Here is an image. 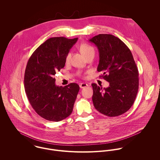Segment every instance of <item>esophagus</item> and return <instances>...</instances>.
<instances>
[{
  "instance_id": "34e87169",
  "label": "esophagus",
  "mask_w": 160,
  "mask_h": 160,
  "mask_svg": "<svg viewBox=\"0 0 160 160\" xmlns=\"http://www.w3.org/2000/svg\"><path fill=\"white\" fill-rule=\"evenodd\" d=\"M87 86H88V84H86V83H81V84H79V87H80V88H81V89L84 88H86V87H87Z\"/></svg>"
}]
</instances>
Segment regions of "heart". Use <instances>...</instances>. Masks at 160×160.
<instances>
[{"label": "heart", "mask_w": 160, "mask_h": 160, "mask_svg": "<svg viewBox=\"0 0 160 160\" xmlns=\"http://www.w3.org/2000/svg\"><path fill=\"white\" fill-rule=\"evenodd\" d=\"M79 50L81 51V52L86 57L88 55H91V54H94L95 53V50L94 48L92 47V46L88 44H81V46L79 47ZM70 57H71V54L70 53H68L65 57V62L67 63H68L69 60H70Z\"/></svg>", "instance_id": "heart-1"}]
</instances>
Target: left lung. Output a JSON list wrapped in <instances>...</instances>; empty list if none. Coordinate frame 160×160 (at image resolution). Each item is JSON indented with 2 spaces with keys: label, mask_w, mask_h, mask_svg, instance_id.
Returning <instances> with one entry per match:
<instances>
[{
  "label": "left lung",
  "mask_w": 160,
  "mask_h": 160,
  "mask_svg": "<svg viewBox=\"0 0 160 160\" xmlns=\"http://www.w3.org/2000/svg\"><path fill=\"white\" fill-rule=\"evenodd\" d=\"M99 52L98 72L110 83L107 88L92 84L95 109L108 116L123 114L133 105L138 89V71L127 46L112 34H100L90 39Z\"/></svg>",
  "instance_id": "obj_1"
}]
</instances>
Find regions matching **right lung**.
Instances as JSON below:
<instances>
[{
	"label": "right lung",
	"mask_w": 160,
	"mask_h": 160,
	"mask_svg": "<svg viewBox=\"0 0 160 160\" xmlns=\"http://www.w3.org/2000/svg\"><path fill=\"white\" fill-rule=\"evenodd\" d=\"M77 41L78 38H50L28 62L24 78L26 95L35 112L48 121H62L72 112L79 86L76 83L58 86L54 76L65 67L66 55Z\"/></svg>",
	"instance_id": "obj_1"
}]
</instances>
